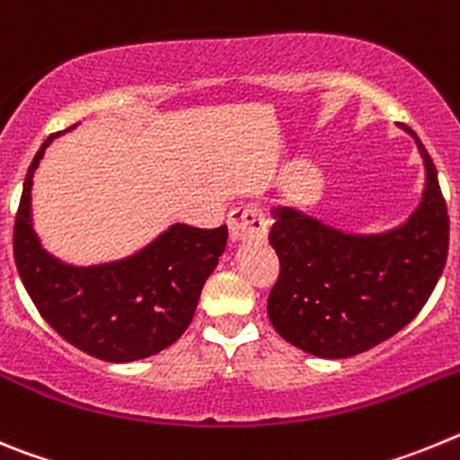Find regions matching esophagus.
Here are the masks:
<instances>
[{
  "instance_id": "esophagus-1",
  "label": "esophagus",
  "mask_w": 460,
  "mask_h": 460,
  "mask_svg": "<svg viewBox=\"0 0 460 460\" xmlns=\"http://www.w3.org/2000/svg\"><path fill=\"white\" fill-rule=\"evenodd\" d=\"M233 242H260L267 237V218L258 205H243L227 217Z\"/></svg>"
}]
</instances>
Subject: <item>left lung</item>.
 <instances>
[{"label": "left lung", "mask_w": 460, "mask_h": 460, "mask_svg": "<svg viewBox=\"0 0 460 460\" xmlns=\"http://www.w3.org/2000/svg\"><path fill=\"white\" fill-rule=\"evenodd\" d=\"M424 161V190L401 226L376 234L345 233L295 207H271L270 243L280 274L267 315L288 343L323 359L371 350L429 302L447 262L449 217L438 170L412 128Z\"/></svg>", "instance_id": "1"}]
</instances>
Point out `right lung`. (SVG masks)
<instances>
[{"instance_id":"right-lung-1","label":"right lung","mask_w":460,"mask_h":460,"mask_svg":"<svg viewBox=\"0 0 460 460\" xmlns=\"http://www.w3.org/2000/svg\"><path fill=\"white\" fill-rule=\"evenodd\" d=\"M57 136L36 152L15 217L13 255L24 290L57 334L96 359L126 364L156 355L193 320L202 286L226 251L227 227L172 223L128 258L89 267L62 262L43 249L31 223V180Z\"/></svg>"}]
</instances>
